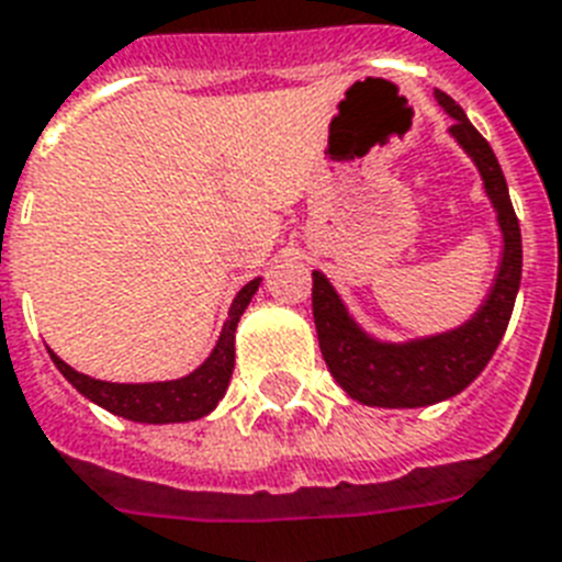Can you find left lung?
<instances>
[{
	"instance_id": "1",
	"label": "left lung",
	"mask_w": 562,
	"mask_h": 562,
	"mask_svg": "<svg viewBox=\"0 0 562 562\" xmlns=\"http://www.w3.org/2000/svg\"><path fill=\"white\" fill-rule=\"evenodd\" d=\"M436 98L447 115L453 117L450 132L476 161L487 195L496 207L505 236L503 266L496 273L494 291L473 321L447 335L404 346L375 344L372 337L363 335L346 314L326 277L317 271L312 273V312L323 360L337 384L369 407H427L462 392L487 367V360L503 340L522 277V236L503 167L491 144L468 121L462 106L445 91H436Z\"/></svg>"
}]
</instances>
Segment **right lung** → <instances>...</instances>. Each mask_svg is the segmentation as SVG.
I'll use <instances>...</instances> for the list:
<instances>
[{
  "instance_id": "right-lung-1",
  "label": "right lung",
  "mask_w": 562,
  "mask_h": 562,
  "mask_svg": "<svg viewBox=\"0 0 562 562\" xmlns=\"http://www.w3.org/2000/svg\"><path fill=\"white\" fill-rule=\"evenodd\" d=\"M259 289V280H250L245 289L236 294L227 323L222 328L216 349L204 360L202 367L195 369L193 375L181 378V381H164V384H109L98 381L83 372H77L68 363L52 352L54 367L68 378V384L77 386L86 398L100 404L109 413L123 415L130 422L144 424H170V422H195L216 407L218 398L225 395L231 375H234V331L239 323L241 312L248 308L250 296Z\"/></svg>"
}]
</instances>
